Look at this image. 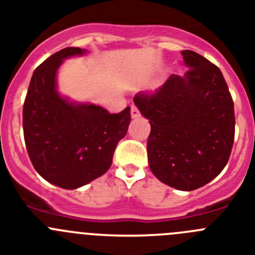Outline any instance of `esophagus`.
I'll list each match as a JSON object with an SVG mask.
<instances>
[{
    "instance_id": "obj_1",
    "label": "esophagus",
    "mask_w": 255,
    "mask_h": 255,
    "mask_svg": "<svg viewBox=\"0 0 255 255\" xmlns=\"http://www.w3.org/2000/svg\"><path fill=\"white\" fill-rule=\"evenodd\" d=\"M130 117H132V118H138L139 117V112L138 109H137L136 105H132V107H130Z\"/></svg>"
}]
</instances>
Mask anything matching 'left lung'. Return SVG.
<instances>
[{
  "mask_svg": "<svg viewBox=\"0 0 255 255\" xmlns=\"http://www.w3.org/2000/svg\"><path fill=\"white\" fill-rule=\"evenodd\" d=\"M184 76L171 75L155 94H137L134 104L151 126L148 166L164 184L194 190L226 166L235 133L234 103L217 66L182 50Z\"/></svg>",
  "mask_w": 255,
  "mask_h": 255,
  "instance_id": "1",
  "label": "left lung"
}]
</instances>
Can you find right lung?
<instances>
[{"mask_svg": "<svg viewBox=\"0 0 255 255\" xmlns=\"http://www.w3.org/2000/svg\"><path fill=\"white\" fill-rule=\"evenodd\" d=\"M86 49L68 47L34 71L22 109L24 138L31 164L47 182L76 189L108 171L117 144L127 134L130 108L111 114L91 103L72 102L57 88V72Z\"/></svg>", "mask_w": 255, "mask_h": 255, "instance_id": "1", "label": "right lung"}]
</instances>
